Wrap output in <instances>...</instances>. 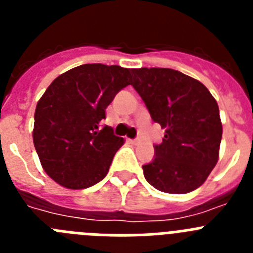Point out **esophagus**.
Here are the masks:
<instances>
[{"label":"esophagus","mask_w":253,"mask_h":253,"mask_svg":"<svg viewBox=\"0 0 253 253\" xmlns=\"http://www.w3.org/2000/svg\"><path fill=\"white\" fill-rule=\"evenodd\" d=\"M129 142H130L131 144H139L140 139L139 138H135V139H129Z\"/></svg>","instance_id":"obj_1"}]
</instances>
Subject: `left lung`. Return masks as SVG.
<instances>
[{"instance_id":"8db88e82","label":"left lung","mask_w":253,"mask_h":253,"mask_svg":"<svg viewBox=\"0 0 253 253\" xmlns=\"http://www.w3.org/2000/svg\"><path fill=\"white\" fill-rule=\"evenodd\" d=\"M131 86L154 123L165 129L154 158L143 166L153 187L186 194L204 184L219 157L222 123L219 107L207 87L171 68L131 69Z\"/></svg>"}]
</instances>
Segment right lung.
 Returning a JSON list of instances; mask_svg holds the SVG:
<instances>
[{"label":"right lung","instance_id":"right-lung-1","mask_svg":"<svg viewBox=\"0 0 253 253\" xmlns=\"http://www.w3.org/2000/svg\"><path fill=\"white\" fill-rule=\"evenodd\" d=\"M130 69L82 64L58 76L38 101L33 140L44 171L67 189H87L109 172L124 139L101 120Z\"/></svg>","mask_w":253,"mask_h":253}]
</instances>
